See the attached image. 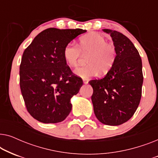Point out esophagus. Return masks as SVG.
<instances>
[{
    "mask_svg": "<svg viewBox=\"0 0 158 158\" xmlns=\"http://www.w3.org/2000/svg\"><path fill=\"white\" fill-rule=\"evenodd\" d=\"M83 81L84 84H87L88 83V80H86V79H83Z\"/></svg>",
    "mask_w": 158,
    "mask_h": 158,
    "instance_id": "esophagus-1",
    "label": "esophagus"
}]
</instances>
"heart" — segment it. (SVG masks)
Listing matches in <instances>:
<instances>
[{
  "instance_id": "b5f03b06",
  "label": "heart",
  "mask_w": 158,
  "mask_h": 158,
  "mask_svg": "<svg viewBox=\"0 0 158 158\" xmlns=\"http://www.w3.org/2000/svg\"><path fill=\"white\" fill-rule=\"evenodd\" d=\"M83 54L90 53L85 66L75 69V74L82 78L96 76L99 72L105 74L113 67L116 59V49L111 42H108L102 34L94 32L80 40L78 45L74 42L66 44L63 49L64 61L70 67L75 68Z\"/></svg>"
}]
</instances>
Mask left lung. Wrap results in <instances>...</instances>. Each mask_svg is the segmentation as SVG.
I'll list each match as a JSON object with an SVG mask.
<instances>
[{
  "label": "left lung",
  "mask_w": 158,
  "mask_h": 158,
  "mask_svg": "<svg viewBox=\"0 0 158 158\" xmlns=\"http://www.w3.org/2000/svg\"><path fill=\"white\" fill-rule=\"evenodd\" d=\"M110 34L116 49L113 67L101 79L92 80L91 96L96 118L111 126L130 119L139 104L143 83L142 60L133 43L120 32L103 29Z\"/></svg>",
  "instance_id": "8db88e82"
}]
</instances>
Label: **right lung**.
<instances>
[{
    "label": "right lung",
    "mask_w": 158,
    "mask_h": 158,
    "mask_svg": "<svg viewBox=\"0 0 158 158\" xmlns=\"http://www.w3.org/2000/svg\"><path fill=\"white\" fill-rule=\"evenodd\" d=\"M85 32L49 28L23 52L19 68L21 91L28 112L39 122H62L71 111L70 99L79 92L83 81L67 65L63 49Z\"/></svg>",
    "instance_id": "obj_1"
}]
</instances>
